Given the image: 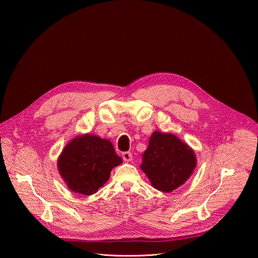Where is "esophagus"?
I'll return each instance as SVG.
<instances>
[{
  "instance_id": "34e87169",
  "label": "esophagus",
  "mask_w": 258,
  "mask_h": 258,
  "mask_svg": "<svg viewBox=\"0 0 258 258\" xmlns=\"http://www.w3.org/2000/svg\"><path fill=\"white\" fill-rule=\"evenodd\" d=\"M122 159L125 161V162H128L133 159V155L131 152H124L122 153Z\"/></svg>"
}]
</instances>
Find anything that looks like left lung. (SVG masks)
Here are the masks:
<instances>
[{"instance_id":"8db88e82","label":"left lung","mask_w":258,"mask_h":258,"mask_svg":"<svg viewBox=\"0 0 258 258\" xmlns=\"http://www.w3.org/2000/svg\"><path fill=\"white\" fill-rule=\"evenodd\" d=\"M196 165L195 152L188 144L173 134L155 131L140 167L156 190L170 193L189 179Z\"/></svg>"}]
</instances>
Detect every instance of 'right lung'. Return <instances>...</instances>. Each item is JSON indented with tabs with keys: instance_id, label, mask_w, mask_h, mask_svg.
I'll list each match as a JSON object with an SVG mask.
<instances>
[{
	"instance_id": "obj_1",
	"label": "right lung",
	"mask_w": 258,
	"mask_h": 258,
	"mask_svg": "<svg viewBox=\"0 0 258 258\" xmlns=\"http://www.w3.org/2000/svg\"><path fill=\"white\" fill-rule=\"evenodd\" d=\"M121 163L111 142L91 134L73 138L57 160L58 171L68 189L85 196L97 193L111 170Z\"/></svg>"
}]
</instances>
